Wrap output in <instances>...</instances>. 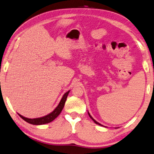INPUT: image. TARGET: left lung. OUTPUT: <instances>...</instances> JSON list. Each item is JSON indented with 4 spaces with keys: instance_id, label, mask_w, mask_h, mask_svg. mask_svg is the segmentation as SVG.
Segmentation results:
<instances>
[{
    "instance_id": "left-lung-1",
    "label": "left lung",
    "mask_w": 154,
    "mask_h": 154,
    "mask_svg": "<svg viewBox=\"0 0 154 154\" xmlns=\"http://www.w3.org/2000/svg\"><path fill=\"white\" fill-rule=\"evenodd\" d=\"M88 115H89V116L90 117V118H91V119H92V121H93L94 122V123H96V124H97V125H101V126H102V125H101V124H100L99 123H98V122H97V121H95V120H94V119L93 118H92V117L91 116V115H90V113H89V112H88Z\"/></svg>"
}]
</instances>
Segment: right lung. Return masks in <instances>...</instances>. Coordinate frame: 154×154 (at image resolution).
I'll return each instance as SVG.
<instances>
[{
	"mask_svg": "<svg viewBox=\"0 0 154 154\" xmlns=\"http://www.w3.org/2000/svg\"><path fill=\"white\" fill-rule=\"evenodd\" d=\"M69 92L70 90L66 92V93L64 94V96L62 97V98L61 99L60 103L58 104V106H57V108H56L52 112H51L50 114H47V115L40 117V118H36V119L26 118V117L20 115V114H18V115L20 116L24 121H25L26 122H27V123L30 124H32V125H44V124L50 123V122L53 121L55 118H57V117L60 115L61 112H62L63 108H64L66 100V98L68 95V93H69Z\"/></svg>",
	"mask_w": 154,
	"mask_h": 154,
	"instance_id": "1",
	"label": "right lung"
}]
</instances>
